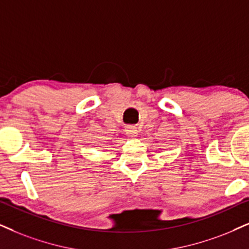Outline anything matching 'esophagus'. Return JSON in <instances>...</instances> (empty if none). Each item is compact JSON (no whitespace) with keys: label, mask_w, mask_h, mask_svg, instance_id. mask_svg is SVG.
Returning a JSON list of instances; mask_svg holds the SVG:
<instances>
[{"label":"esophagus","mask_w":249,"mask_h":249,"mask_svg":"<svg viewBox=\"0 0 249 249\" xmlns=\"http://www.w3.org/2000/svg\"><path fill=\"white\" fill-rule=\"evenodd\" d=\"M125 133L127 135H130V137H135V135L138 134V130L135 126H127L125 128Z\"/></svg>","instance_id":"34e87169"}]
</instances>
